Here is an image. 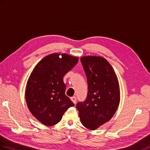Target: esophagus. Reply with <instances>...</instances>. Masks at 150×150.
I'll list each match as a JSON object with an SVG mask.
<instances>
[{
	"mask_svg": "<svg viewBox=\"0 0 150 150\" xmlns=\"http://www.w3.org/2000/svg\"><path fill=\"white\" fill-rule=\"evenodd\" d=\"M71 100L73 102H74L75 104L76 103V96H72L71 97Z\"/></svg>",
	"mask_w": 150,
	"mask_h": 150,
	"instance_id": "esophagus-1",
	"label": "esophagus"
}]
</instances>
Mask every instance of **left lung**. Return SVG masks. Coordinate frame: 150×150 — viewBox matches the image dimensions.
Here are the masks:
<instances>
[{
    "label": "left lung",
    "mask_w": 150,
    "mask_h": 150,
    "mask_svg": "<svg viewBox=\"0 0 150 150\" xmlns=\"http://www.w3.org/2000/svg\"><path fill=\"white\" fill-rule=\"evenodd\" d=\"M88 81L86 100L76 104L82 124L94 130L109 121L120 100L119 83L114 69L105 59L86 56L81 59Z\"/></svg>",
    "instance_id": "obj_1"
}]
</instances>
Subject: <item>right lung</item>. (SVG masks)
<instances>
[{
	"label": "right lung",
	"mask_w": 150,
	"mask_h": 150,
	"mask_svg": "<svg viewBox=\"0 0 150 150\" xmlns=\"http://www.w3.org/2000/svg\"><path fill=\"white\" fill-rule=\"evenodd\" d=\"M78 58L66 54H52L40 61L29 76L25 100L30 112L41 123L52 126L74 106L65 95L64 75L74 68Z\"/></svg>",
	"instance_id": "right-lung-1"
}]
</instances>
